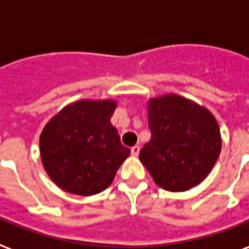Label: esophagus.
<instances>
[{"mask_svg": "<svg viewBox=\"0 0 249 249\" xmlns=\"http://www.w3.org/2000/svg\"><path fill=\"white\" fill-rule=\"evenodd\" d=\"M130 153H132V156H133V157H137L140 153L139 145H134V146H132V149H130Z\"/></svg>", "mask_w": 249, "mask_h": 249, "instance_id": "1", "label": "esophagus"}]
</instances>
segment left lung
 <instances>
[{"label": "left lung", "mask_w": 249, "mask_h": 249, "mask_svg": "<svg viewBox=\"0 0 249 249\" xmlns=\"http://www.w3.org/2000/svg\"><path fill=\"white\" fill-rule=\"evenodd\" d=\"M152 139L140 161L163 190L181 193L199 185L218 161L222 137L207 108L176 93L148 101Z\"/></svg>", "instance_id": "left-lung-1"}]
</instances>
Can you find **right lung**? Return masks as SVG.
<instances>
[{
  "label": "right lung",
  "mask_w": 249,
  "mask_h": 249,
  "mask_svg": "<svg viewBox=\"0 0 249 249\" xmlns=\"http://www.w3.org/2000/svg\"><path fill=\"white\" fill-rule=\"evenodd\" d=\"M115 100H79L45 125L39 150L46 173L62 190L89 196L112 183L130 149L121 143L110 117Z\"/></svg>",
  "instance_id": "1"
}]
</instances>
